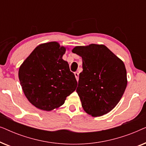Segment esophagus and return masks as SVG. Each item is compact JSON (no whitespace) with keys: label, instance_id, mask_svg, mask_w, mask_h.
Instances as JSON below:
<instances>
[{"label":"esophagus","instance_id":"1","mask_svg":"<svg viewBox=\"0 0 146 146\" xmlns=\"http://www.w3.org/2000/svg\"><path fill=\"white\" fill-rule=\"evenodd\" d=\"M74 75H75L76 78V80L78 81V79H79V74L78 73V72H75V73H74Z\"/></svg>","mask_w":146,"mask_h":146}]
</instances>
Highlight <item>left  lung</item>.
Returning <instances> with one entry per match:
<instances>
[{
  "label": "left lung",
  "mask_w": 146,
  "mask_h": 146,
  "mask_svg": "<svg viewBox=\"0 0 146 146\" xmlns=\"http://www.w3.org/2000/svg\"><path fill=\"white\" fill-rule=\"evenodd\" d=\"M72 52L82 58L76 92L84 110L93 117L106 114L116 106L126 88L124 63L104 44L78 46Z\"/></svg>",
  "instance_id": "obj_1"
}]
</instances>
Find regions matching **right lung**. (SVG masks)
I'll list each match as a JSON object with an SVG mask.
<instances>
[{
	"label": "right lung",
	"mask_w": 146,
	"mask_h": 146,
	"mask_svg": "<svg viewBox=\"0 0 146 146\" xmlns=\"http://www.w3.org/2000/svg\"><path fill=\"white\" fill-rule=\"evenodd\" d=\"M66 49L58 42L41 44L20 66L19 78L23 92L41 110L58 108L76 88L75 76L62 59Z\"/></svg>",
	"instance_id": "right-lung-1"
}]
</instances>
